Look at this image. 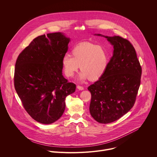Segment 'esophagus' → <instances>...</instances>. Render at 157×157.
Returning a JSON list of instances; mask_svg holds the SVG:
<instances>
[{"label":"esophagus","mask_w":157,"mask_h":157,"mask_svg":"<svg viewBox=\"0 0 157 157\" xmlns=\"http://www.w3.org/2000/svg\"><path fill=\"white\" fill-rule=\"evenodd\" d=\"M77 88L79 89V90H83V89H84V87H82L81 86H79V85H78L77 86Z\"/></svg>","instance_id":"obj_1"}]
</instances>
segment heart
Returning a JSON list of instances; mask_svg holds the SVG:
<instances>
[{
  "instance_id": "heart-1",
  "label": "heart",
  "mask_w": 157,
  "mask_h": 157,
  "mask_svg": "<svg viewBox=\"0 0 157 157\" xmlns=\"http://www.w3.org/2000/svg\"><path fill=\"white\" fill-rule=\"evenodd\" d=\"M72 56L66 54L62 59L65 75L72 77L78 71L79 66L81 72L79 79L100 78L106 71L109 61V54L103 45L90 42L77 44L72 50Z\"/></svg>"
}]
</instances>
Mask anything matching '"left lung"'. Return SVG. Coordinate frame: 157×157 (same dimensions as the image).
Returning <instances> with one entry per match:
<instances>
[{
    "label": "left lung",
    "instance_id": "8db88e82",
    "mask_svg": "<svg viewBox=\"0 0 157 157\" xmlns=\"http://www.w3.org/2000/svg\"><path fill=\"white\" fill-rule=\"evenodd\" d=\"M103 36L113 45V56L104 75L87 89L91 93V116L99 123L109 124L127 114L135 104L142 67L128 40L119 36Z\"/></svg>",
    "mask_w": 157,
    "mask_h": 157
}]
</instances>
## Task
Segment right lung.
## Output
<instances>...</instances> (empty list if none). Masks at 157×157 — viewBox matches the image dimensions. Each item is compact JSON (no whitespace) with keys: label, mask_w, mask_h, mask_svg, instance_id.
<instances>
[{"label":"right lung","mask_w":157,"mask_h":157,"mask_svg":"<svg viewBox=\"0 0 157 157\" xmlns=\"http://www.w3.org/2000/svg\"><path fill=\"white\" fill-rule=\"evenodd\" d=\"M70 41L62 33L37 36L18 55L14 86L27 113L36 121L50 124L63 115L65 98L76 90L62 75V59Z\"/></svg>","instance_id":"obj_1"}]
</instances>
